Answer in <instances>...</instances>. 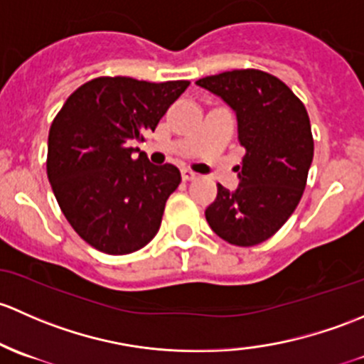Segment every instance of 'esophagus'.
I'll use <instances>...</instances> for the list:
<instances>
[{
	"mask_svg": "<svg viewBox=\"0 0 364 364\" xmlns=\"http://www.w3.org/2000/svg\"><path fill=\"white\" fill-rule=\"evenodd\" d=\"M198 175H196V171H193V170H189V168H183L182 170V178L186 182H189V181H194V178H196Z\"/></svg>",
	"mask_w": 364,
	"mask_h": 364,
	"instance_id": "esophagus-1",
	"label": "esophagus"
}]
</instances>
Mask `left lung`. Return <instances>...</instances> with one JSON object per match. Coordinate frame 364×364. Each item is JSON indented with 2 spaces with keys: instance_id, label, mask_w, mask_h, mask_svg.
I'll list each match as a JSON object with an SVG mask.
<instances>
[{
  "instance_id": "left-lung-1",
  "label": "left lung",
  "mask_w": 364,
  "mask_h": 364,
  "mask_svg": "<svg viewBox=\"0 0 364 364\" xmlns=\"http://www.w3.org/2000/svg\"><path fill=\"white\" fill-rule=\"evenodd\" d=\"M196 85L235 112L247 151L237 166L240 186H217L207 223L233 245H257L284 226L301 200L314 159L309 114L284 82L259 70L224 71Z\"/></svg>"
}]
</instances>
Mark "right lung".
<instances>
[{
	"label": "right lung",
	"instance_id": "1",
	"mask_svg": "<svg viewBox=\"0 0 364 364\" xmlns=\"http://www.w3.org/2000/svg\"><path fill=\"white\" fill-rule=\"evenodd\" d=\"M187 85L100 77L80 85L55 115L48 131V182L71 228L101 252L131 254L159 231L181 171L144 156L134 159L133 145L156 129Z\"/></svg>",
	"mask_w": 364,
	"mask_h": 364
}]
</instances>
